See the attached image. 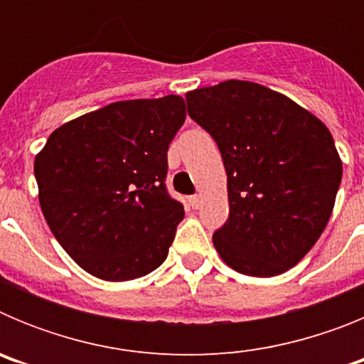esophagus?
Wrapping results in <instances>:
<instances>
[{"instance_id":"obj_1","label":"esophagus","mask_w":364,"mask_h":364,"mask_svg":"<svg viewBox=\"0 0 364 364\" xmlns=\"http://www.w3.org/2000/svg\"><path fill=\"white\" fill-rule=\"evenodd\" d=\"M189 205L197 210L198 205H200V195H193V197H189Z\"/></svg>"}]
</instances>
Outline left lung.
<instances>
[{"label":"left lung","mask_w":364,"mask_h":364,"mask_svg":"<svg viewBox=\"0 0 364 364\" xmlns=\"http://www.w3.org/2000/svg\"><path fill=\"white\" fill-rule=\"evenodd\" d=\"M228 175L230 217L213 233L228 266L273 277L295 266L326 228L343 162L326 125L288 96L228 80L186 95Z\"/></svg>","instance_id":"8db88e82"}]
</instances>
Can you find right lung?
Returning a JSON list of instances; mask_svg holds the SVG:
<instances>
[{
    "label": "right lung",
    "instance_id": "right-lung-1",
    "mask_svg": "<svg viewBox=\"0 0 364 364\" xmlns=\"http://www.w3.org/2000/svg\"><path fill=\"white\" fill-rule=\"evenodd\" d=\"M184 98L125 100L58 127L34 160L50 231L104 281L144 277L166 260L184 205L166 188Z\"/></svg>",
    "mask_w": 364,
    "mask_h": 364
}]
</instances>
